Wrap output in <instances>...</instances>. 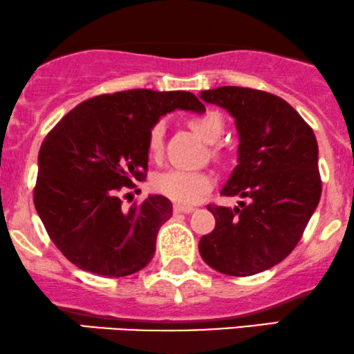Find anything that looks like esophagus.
Segmentation results:
<instances>
[{"label": "esophagus", "instance_id": "34e87169", "mask_svg": "<svg viewBox=\"0 0 354 354\" xmlns=\"http://www.w3.org/2000/svg\"><path fill=\"white\" fill-rule=\"evenodd\" d=\"M195 209L194 207H185V205H174V214H192Z\"/></svg>", "mask_w": 354, "mask_h": 354}]
</instances>
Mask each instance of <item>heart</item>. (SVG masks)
<instances>
[{
	"mask_svg": "<svg viewBox=\"0 0 354 354\" xmlns=\"http://www.w3.org/2000/svg\"><path fill=\"white\" fill-rule=\"evenodd\" d=\"M189 127L207 142H215L222 134L223 124L217 112L209 111L205 114L192 115L189 119ZM162 136H164V127H162V124H156L149 132L147 140L151 157L160 156ZM212 187H214V177L209 172H202V170L176 167L156 174L152 178V189L157 194L164 195V197L177 203H182V205H192V203L198 202Z\"/></svg>",
	"mask_w": 354,
	"mask_h": 354,
	"instance_id": "obj_1",
	"label": "heart"
}]
</instances>
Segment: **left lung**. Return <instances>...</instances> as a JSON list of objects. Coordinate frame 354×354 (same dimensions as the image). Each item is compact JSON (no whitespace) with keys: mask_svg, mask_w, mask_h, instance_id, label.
Instances as JSON below:
<instances>
[{"mask_svg":"<svg viewBox=\"0 0 354 354\" xmlns=\"http://www.w3.org/2000/svg\"><path fill=\"white\" fill-rule=\"evenodd\" d=\"M201 99L235 119L239 165L220 194L248 203L207 207L215 228L202 236L198 252L223 275H255L293 252L318 207L317 137L288 102L265 91L223 86L202 91Z\"/></svg>","mask_w":354,"mask_h":354,"instance_id":"8db88e82","label":"left lung"}]
</instances>
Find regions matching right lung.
Segmentation results:
<instances>
[{
	"instance_id": "1",
	"label": "right lung",
	"mask_w": 354,
	"mask_h": 354,
	"mask_svg": "<svg viewBox=\"0 0 354 354\" xmlns=\"http://www.w3.org/2000/svg\"><path fill=\"white\" fill-rule=\"evenodd\" d=\"M205 112L185 91L132 89L87 99L46 136L37 156L35 207L71 263L101 277H127L156 253L172 217L164 195L122 210V187L145 180L149 132L169 112Z\"/></svg>"
}]
</instances>
